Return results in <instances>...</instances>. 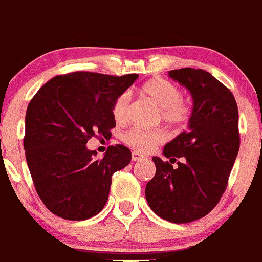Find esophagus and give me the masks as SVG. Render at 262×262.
<instances>
[{
  "label": "esophagus",
  "mask_w": 262,
  "mask_h": 262,
  "mask_svg": "<svg viewBox=\"0 0 262 262\" xmlns=\"http://www.w3.org/2000/svg\"><path fill=\"white\" fill-rule=\"evenodd\" d=\"M143 158H145V157L143 156V154H140L138 152H133V153H132V161L137 162V161H140V159H143Z\"/></svg>",
  "instance_id": "1"
}]
</instances>
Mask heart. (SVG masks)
<instances>
[{"mask_svg": "<svg viewBox=\"0 0 262 262\" xmlns=\"http://www.w3.org/2000/svg\"><path fill=\"white\" fill-rule=\"evenodd\" d=\"M140 93L161 108L162 120L170 125L180 126L188 122L191 117V106L181 98V90L173 82L164 79H152L140 86ZM130 96L123 93L113 104V117L117 122H124L128 114ZM166 133L162 129L133 128L123 136V140L139 152H150L156 145L166 140Z\"/></svg>", "mask_w": 262, "mask_h": 262, "instance_id": "1", "label": "heart"}]
</instances>
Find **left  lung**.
Wrapping results in <instances>:
<instances>
[{
    "label": "left lung",
    "instance_id": "8db88e82",
    "mask_svg": "<svg viewBox=\"0 0 262 262\" xmlns=\"http://www.w3.org/2000/svg\"><path fill=\"white\" fill-rule=\"evenodd\" d=\"M191 93L188 129L164 145L163 154L177 158L179 167L153 157L156 176L145 187L152 211L173 224H188L213 210L227 187L240 148L238 109L235 96L202 69L168 73Z\"/></svg>",
    "mask_w": 262,
    "mask_h": 262
}]
</instances>
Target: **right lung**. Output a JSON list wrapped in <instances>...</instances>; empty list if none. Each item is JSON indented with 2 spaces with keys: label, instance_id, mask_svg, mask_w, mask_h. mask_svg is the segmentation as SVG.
Instances as JSON below:
<instances>
[{
  "label": "right lung",
  "instance_id": "add662e5",
  "mask_svg": "<svg viewBox=\"0 0 262 262\" xmlns=\"http://www.w3.org/2000/svg\"><path fill=\"white\" fill-rule=\"evenodd\" d=\"M138 74L123 76L76 71L52 78L30 101L24 148L35 188L52 213L81 221L108 201L112 176L130 163L124 145H110L103 159L86 148L115 126L113 104Z\"/></svg>",
  "mask_w": 262,
  "mask_h": 262
}]
</instances>
